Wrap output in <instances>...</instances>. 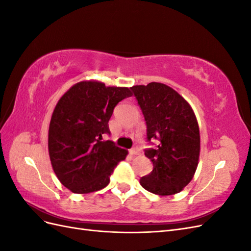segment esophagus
Here are the masks:
<instances>
[{"mask_svg": "<svg viewBox=\"0 0 251 251\" xmlns=\"http://www.w3.org/2000/svg\"><path fill=\"white\" fill-rule=\"evenodd\" d=\"M140 153V150L137 147H134L130 150V154L131 155H138Z\"/></svg>", "mask_w": 251, "mask_h": 251, "instance_id": "1", "label": "esophagus"}]
</instances>
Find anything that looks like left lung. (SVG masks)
<instances>
[{"label": "left lung", "mask_w": 251, "mask_h": 251, "mask_svg": "<svg viewBox=\"0 0 251 251\" xmlns=\"http://www.w3.org/2000/svg\"><path fill=\"white\" fill-rule=\"evenodd\" d=\"M131 89L146 119L148 140H158L157 148L144 153L154 168L140 179V184L159 196L178 194L192 181L199 163L200 131L194 110L164 83Z\"/></svg>", "instance_id": "8db88e82"}]
</instances>
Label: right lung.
<instances>
[{"instance_id":"obj_1","label":"right lung","mask_w":251,"mask_h":251,"mask_svg":"<svg viewBox=\"0 0 251 251\" xmlns=\"http://www.w3.org/2000/svg\"><path fill=\"white\" fill-rule=\"evenodd\" d=\"M131 95L126 87L82 80L57 101L49 125V157L57 179L72 193L89 194L105 187L117 163L126 159V150L101 139L102 134H110L115 105Z\"/></svg>"}]
</instances>
